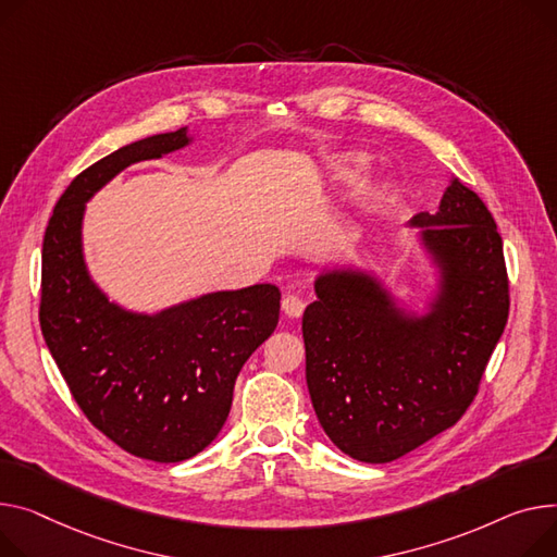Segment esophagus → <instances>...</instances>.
<instances>
[{
    "mask_svg": "<svg viewBox=\"0 0 557 557\" xmlns=\"http://www.w3.org/2000/svg\"><path fill=\"white\" fill-rule=\"evenodd\" d=\"M305 307H307V302L300 298V295H284V300H282V309H284V313L288 315V318H300L302 313H305Z\"/></svg>",
    "mask_w": 557,
    "mask_h": 557,
    "instance_id": "34e87169",
    "label": "esophagus"
}]
</instances>
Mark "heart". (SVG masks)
Segmentation results:
<instances>
[{
	"instance_id": "1",
	"label": "heart",
	"mask_w": 557,
	"mask_h": 557,
	"mask_svg": "<svg viewBox=\"0 0 557 557\" xmlns=\"http://www.w3.org/2000/svg\"><path fill=\"white\" fill-rule=\"evenodd\" d=\"M367 159L362 154H343L331 161V181L336 185H349L364 174Z\"/></svg>"
}]
</instances>
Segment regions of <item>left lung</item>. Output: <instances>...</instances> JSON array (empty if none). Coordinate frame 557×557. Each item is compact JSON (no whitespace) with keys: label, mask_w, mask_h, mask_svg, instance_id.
<instances>
[{"label":"left lung","mask_w":557,"mask_h":557,"mask_svg":"<svg viewBox=\"0 0 557 557\" xmlns=\"http://www.w3.org/2000/svg\"><path fill=\"white\" fill-rule=\"evenodd\" d=\"M436 273L423 313L360 267L324 269L302 315L307 385L333 446L389 463L453 428L472 403L508 320L502 237L488 208L450 178L438 212L417 214Z\"/></svg>","instance_id":"obj_1"}]
</instances>
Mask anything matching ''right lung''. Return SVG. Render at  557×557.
I'll return each instance as SVG.
<instances>
[{
	"instance_id": "obj_1",
	"label": "right lung",
	"mask_w": 557,
	"mask_h": 557,
	"mask_svg": "<svg viewBox=\"0 0 557 557\" xmlns=\"http://www.w3.org/2000/svg\"><path fill=\"white\" fill-rule=\"evenodd\" d=\"M188 127L121 147L71 181L45 233L40 326L85 417L125 453L159 463L199 455L224 428L237 374L280 320V288L203 293L143 313L109 300L85 248L87 201L125 168L190 145Z\"/></svg>"
}]
</instances>
